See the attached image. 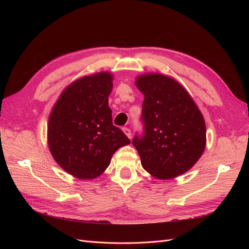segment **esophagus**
I'll return each instance as SVG.
<instances>
[{
    "label": "esophagus",
    "mask_w": 249,
    "mask_h": 249,
    "mask_svg": "<svg viewBox=\"0 0 249 249\" xmlns=\"http://www.w3.org/2000/svg\"><path fill=\"white\" fill-rule=\"evenodd\" d=\"M123 132L126 135V137H129V138H131V130L129 129V127H123Z\"/></svg>",
    "instance_id": "esophagus-1"
}]
</instances>
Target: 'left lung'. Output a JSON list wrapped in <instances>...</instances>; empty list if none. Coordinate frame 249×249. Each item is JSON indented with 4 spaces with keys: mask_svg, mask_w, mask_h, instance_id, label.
<instances>
[{
    "mask_svg": "<svg viewBox=\"0 0 249 249\" xmlns=\"http://www.w3.org/2000/svg\"><path fill=\"white\" fill-rule=\"evenodd\" d=\"M144 95L143 137L132 141L141 165L159 179L177 178L189 170L206 147V123L190 94L179 83L149 72L135 82Z\"/></svg>",
    "mask_w": 249,
    "mask_h": 249,
    "instance_id": "obj_1",
    "label": "left lung"
}]
</instances>
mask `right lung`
<instances>
[{
    "instance_id": "add662e5",
    "label": "right lung",
    "mask_w": 249,
    "mask_h": 249,
    "mask_svg": "<svg viewBox=\"0 0 249 249\" xmlns=\"http://www.w3.org/2000/svg\"><path fill=\"white\" fill-rule=\"evenodd\" d=\"M113 79L109 71L82 77L63 90L52 109L48 124L50 152L73 178L100 177L113 154L131 143L112 124L108 97Z\"/></svg>"
}]
</instances>
